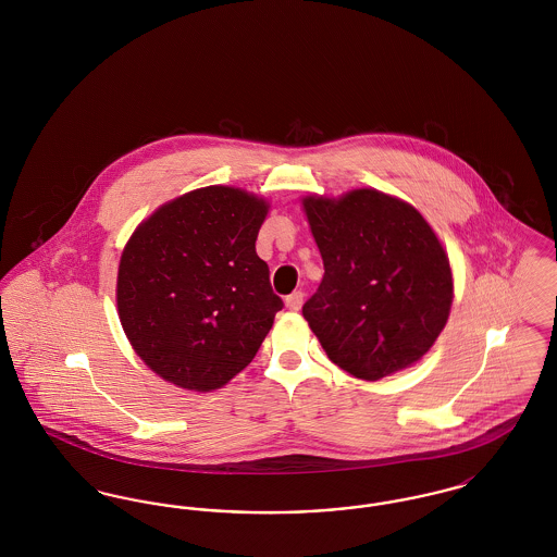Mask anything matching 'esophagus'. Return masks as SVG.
Instances as JSON below:
<instances>
[{"mask_svg": "<svg viewBox=\"0 0 557 557\" xmlns=\"http://www.w3.org/2000/svg\"><path fill=\"white\" fill-rule=\"evenodd\" d=\"M302 298H305L302 292H292L290 296H286V307H288L290 311H298L300 305H302Z\"/></svg>", "mask_w": 557, "mask_h": 557, "instance_id": "esophagus-1", "label": "esophagus"}]
</instances>
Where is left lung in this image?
<instances>
[{
	"label": "left lung",
	"mask_w": 557,
	"mask_h": 557,
	"mask_svg": "<svg viewBox=\"0 0 557 557\" xmlns=\"http://www.w3.org/2000/svg\"><path fill=\"white\" fill-rule=\"evenodd\" d=\"M300 202L325 269L302 315L330 361L368 382L416 366L453 305L449 255L424 214L373 187Z\"/></svg>",
	"instance_id": "obj_1"
}]
</instances>
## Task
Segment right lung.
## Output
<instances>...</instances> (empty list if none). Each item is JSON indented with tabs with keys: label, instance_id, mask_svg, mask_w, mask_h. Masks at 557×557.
I'll use <instances>...</instances> for the list:
<instances>
[{
	"label": "right lung",
	"instance_id": "obj_1",
	"mask_svg": "<svg viewBox=\"0 0 557 557\" xmlns=\"http://www.w3.org/2000/svg\"><path fill=\"white\" fill-rule=\"evenodd\" d=\"M271 205L242 187L182 194L146 216L116 273L135 355L164 382L212 393L238 375L284 307L255 242Z\"/></svg>",
	"mask_w": 557,
	"mask_h": 557
}]
</instances>
